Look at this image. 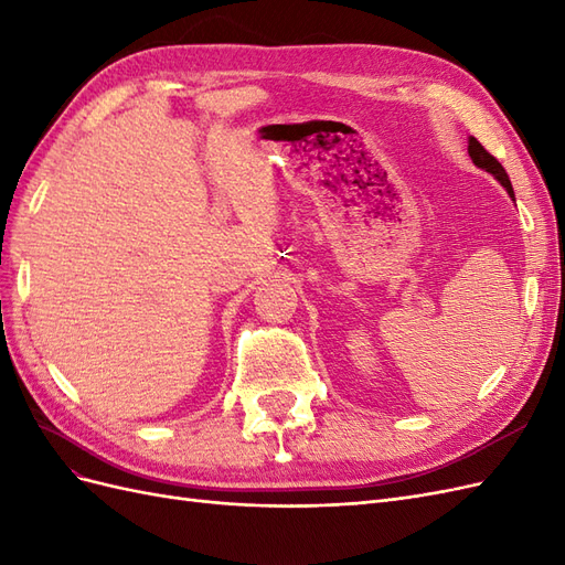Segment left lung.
<instances>
[{"label": "left lung", "mask_w": 565, "mask_h": 565, "mask_svg": "<svg viewBox=\"0 0 565 565\" xmlns=\"http://www.w3.org/2000/svg\"><path fill=\"white\" fill-rule=\"evenodd\" d=\"M469 156H471V160H473L476 167L486 169V172L492 174L494 179H498V181L507 188V193H509L511 198H514V188H511V181H509V177H507V172H504V167L498 162V158H492L490 152L473 139V136H469Z\"/></svg>", "instance_id": "obj_1"}]
</instances>
